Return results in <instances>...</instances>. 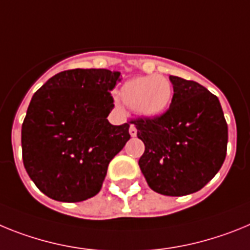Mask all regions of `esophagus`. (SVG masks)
<instances>
[{
  "label": "esophagus",
  "instance_id": "34e87169",
  "mask_svg": "<svg viewBox=\"0 0 250 250\" xmlns=\"http://www.w3.org/2000/svg\"><path fill=\"white\" fill-rule=\"evenodd\" d=\"M129 134H131L132 137H136V136H137V128L134 127L133 125H131V127H129Z\"/></svg>",
  "mask_w": 250,
  "mask_h": 250
}]
</instances>
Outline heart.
I'll return each instance as SVG.
<instances>
[{"instance_id":"obj_1","label":"heart","mask_w":250,"mask_h":250,"mask_svg":"<svg viewBox=\"0 0 250 250\" xmlns=\"http://www.w3.org/2000/svg\"><path fill=\"white\" fill-rule=\"evenodd\" d=\"M127 107L146 118L162 116L173 99L172 84L164 75H143L128 79L118 92Z\"/></svg>"}]
</instances>
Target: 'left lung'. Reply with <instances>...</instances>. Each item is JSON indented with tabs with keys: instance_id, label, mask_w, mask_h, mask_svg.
Masks as SVG:
<instances>
[{
	"instance_id": "left-lung-1",
	"label": "left lung",
	"mask_w": 250,
	"mask_h": 250,
	"mask_svg": "<svg viewBox=\"0 0 250 250\" xmlns=\"http://www.w3.org/2000/svg\"><path fill=\"white\" fill-rule=\"evenodd\" d=\"M173 99L156 118L132 121L145 143L138 165L153 191L184 196L201 190L227 156L228 125L218 97L192 80L170 75Z\"/></svg>"
}]
</instances>
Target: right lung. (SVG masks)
Here are the masks:
<instances>
[{"mask_svg": "<svg viewBox=\"0 0 250 250\" xmlns=\"http://www.w3.org/2000/svg\"><path fill=\"white\" fill-rule=\"evenodd\" d=\"M119 80V71L73 69L32 95L21 129L23 166L50 199L78 203L101 191L108 165L131 138L128 123L107 119Z\"/></svg>", "mask_w": 250, "mask_h": 250, "instance_id": "add662e5", "label": "right lung"}]
</instances>
